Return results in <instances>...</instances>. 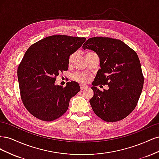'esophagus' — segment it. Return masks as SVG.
<instances>
[{
	"label": "esophagus",
	"instance_id": "34e87169",
	"mask_svg": "<svg viewBox=\"0 0 159 159\" xmlns=\"http://www.w3.org/2000/svg\"><path fill=\"white\" fill-rule=\"evenodd\" d=\"M88 88V86L86 85H84V84H81L80 85V88H81V90H84V89Z\"/></svg>",
	"mask_w": 159,
	"mask_h": 159
}]
</instances>
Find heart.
<instances>
[{"mask_svg": "<svg viewBox=\"0 0 159 159\" xmlns=\"http://www.w3.org/2000/svg\"><path fill=\"white\" fill-rule=\"evenodd\" d=\"M91 54V52L88 53L87 54ZM87 54H86V55H87ZM76 56H77V53H74L73 54H71L70 56L69 60H68V63L70 64H71L72 62L74 61V59L75 58ZM73 78H74V80H75L76 81H80V82L86 83L89 81V77L88 75H86L85 74H84V73H75L73 75Z\"/></svg>", "mask_w": 159, "mask_h": 159, "instance_id": "b5f03b06", "label": "heart"}]
</instances>
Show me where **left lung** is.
I'll list each match as a JSON object with an SVG mask.
<instances>
[{
	"label": "left lung",
	"mask_w": 159,
	"mask_h": 159,
	"mask_svg": "<svg viewBox=\"0 0 159 159\" xmlns=\"http://www.w3.org/2000/svg\"><path fill=\"white\" fill-rule=\"evenodd\" d=\"M82 48L95 52L100 61L89 100L94 113L107 122L125 118L135 108L144 84L137 53L121 40L106 37L91 38ZM100 84L108 89L99 90L96 86Z\"/></svg>",
	"instance_id": "left-lung-1"
}]
</instances>
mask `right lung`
<instances>
[{
    "label": "right lung",
    "instance_id": "add662e5",
    "mask_svg": "<svg viewBox=\"0 0 159 159\" xmlns=\"http://www.w3.org/2000/svg\"><path fill=\"white\" fill-rule=\"evenodd\" d=\"M85 38L54 35L43 38L26 52L17 75L21 99L33 116L51 121L68 110L70 101L80 91L78 82L65 88L55 81L59 73L68 70L70 56L78 50Z\"/></svg>",
    "mask_w": 159,
    "mask_h": 159
}]
</instances>
